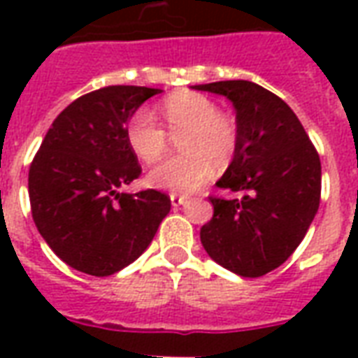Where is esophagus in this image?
Masks as SVG:
<instances>
[{
    "mask_svg": "<svg viewBox=\"0 0 358 358\" xmlns=\"http://www.w3.org/2000/svg\"><path fill=\"white\" fill-rule=\"evenodd\" d=\"M187 199H189V197H186V195H176V194L171 195L172 207H182V205H186Z\"/></svg>",
    "mask_w": 358,
    "mask_h": 358,
    "instance_id": "obj_1",
    "label": "esophagus"
}]
</instances>
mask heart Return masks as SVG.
<instances>
[{
	"mask_svg": "<svg viewBox=\"0 0 358 358\" xmlns=\"http://www.w3.org/2000/svg\"><path fill=\"white\" fill-rule=\"evenodd\" d=\"M169 132L180 136L182 155L171 157L148 174L149 186L172 194H192L213 174V164L226 169L236 153L238 130L209 97L195 92H176L161 105ZM124 138L134 155L143 163H157L166 153L169 136L148 109L128 118Z\"/></svg>",
	"mask_w": 358,
	"mask_h": 358,
	"instance_id": "1",
	"label": "heart"
}]
</instances>
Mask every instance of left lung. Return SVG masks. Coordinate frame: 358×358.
<instances>
[{
  "mask_svg": "<svg viewBox=\"0 0 358 358\" xmlns=\"http://www.w3.org/2000/svg\"><path fill=\"white\" fill-rule=\"evenodd\" d=\"M236 109L238 143L217 186L238 199L210 197L201 228L209 257L243 278L264 276L297 249L320 205V159L287 103L248 80L199 84Z\"/></svg>",
  "mask_w": 358,
  "mask_h": 358,
  "instance_id": "1",
  "label": "left lung"
}]
</instances>
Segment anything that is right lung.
Returning a JSON list of instances; mask_svg holds the SVG:
<instances>
[{
    "label": "right lung",
    "mask_w": 358,
    "mask_h": 358,
    "mask_svg": "<svg viewBox=\"0 0 358 358\" xmlns=\"http://www.w3.org/2000/svg\"><path fill=\"white\" fill-rule=\"evenodd\" d=\"M159 92L107 86L82 95L53 120L30 164L36 228L61 261L84 274L110 276L134 263L171 210L157 189L118 192L141 174L126 122Z\"/></svg>",
    "instance_id": "right-lung-1"
}]
</instances>
